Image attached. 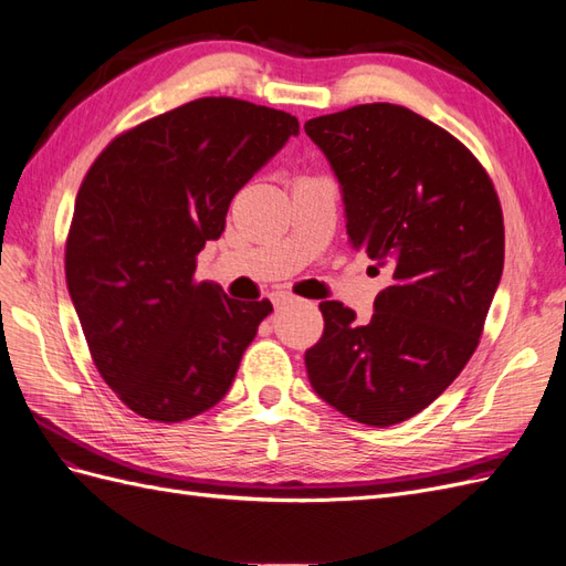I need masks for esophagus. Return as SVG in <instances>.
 I'll use <instances>...</instances> for the list:
<instances>
[{
  "mask_svg": "<svg viewBox=\"0 0 566 566\" xmlns=\"http://www.w3.org/2000/svg\"><path fill=\"white\" fill-rule=\"evenodd\" d=\"M293 300H295V295H290V293H276L271 297V302H273V306H276V310H279V306L287 304V302H293Z\"/></svg>",
  "mask_w": 566,
  "mask_h": 566,
  "instance_id": "obj_1",
  "label": "esophagus"
}]
</instances>
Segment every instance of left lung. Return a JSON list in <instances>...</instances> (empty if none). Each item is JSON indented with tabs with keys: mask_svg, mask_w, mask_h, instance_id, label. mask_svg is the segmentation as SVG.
I'll return each mask as SVG.
<instances>
[{
	"mask_svg": "<svg viewBox=\"0 0 566 566\" xmlns=\"http://www.w3.org/2000/svg\"><path fill=\"white\" fill-rule=\"evenodd\" d=\"M304 132L335 169L352 245L391 279L364 325L342 302L318 304L325 325L306 373L339 413L397 424L430 406L479 345L503 276L501 200L453 134L403 106H354Z\"/></svg>",
	"mask_w": 566,
	"mask_h": 566,
	"instance_id": "1",
	"label": "left lung"
}]
</instances>
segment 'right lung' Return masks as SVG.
Returning <instances> with one entry per match:
<instances>
[{
  "mask_svg": "<svg viewBox=\"0 0 566 566\" xmlns=\"http://www.w3.org/2000/svg\"><path fill=\"white\" fill-rule=\"evenodd\" d=\"M300 134L295 115L205 96L136 125L84 175L65 281L92 361L136 416L181 422L224 399L273 312L196 281L233 196Z\"/></svg>",
  "mask_w": 566,
  "mask_h": 566,
  "instance_id": "right-lung-1",
  "label": "right lung"
}]
</instances>
